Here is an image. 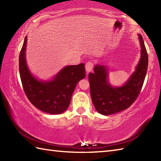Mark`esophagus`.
<instances>
[{
  "instance_id": "obj_1",
  "label": "esophagus",
  "mask_w": 161,
  "mask_h": 161,
  "mask_svg": "<svg viewBox=\"0 0 161 161\" xmlns=\"http://www.w3.org/2000/svg\"><path fill=\"white\" fill-rule=\"evenodd\" d=\"M85 68H86V70L88 72H91L93 68V63L92 61H88L86 64V66H85Z\"/></svg>"
}]
</instances>
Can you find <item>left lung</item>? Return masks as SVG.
Masks as SVG:
<instances>
[{"mask_svg": "<svg viewBox=\"0 0 161 161\" xmlns=\"http://www.w3.org/2000/svg\"><path fill=\"white\" fill-rule=\"evenodd\" d=\"M141 47V57L133 73L125 85L113 87L108 81L107 67L96 65L94 73L88 75L92 102L96 111L107 115L128 108L138 97L148 66V54L142 36L138 35Z\"/></svg>", "mask_w": 161, "mask_h": 161, "instance_id": "8db88e82", "label": "left lung"}]
</instances>
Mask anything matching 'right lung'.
<instances>
[{"instance_id":"right-lung-1","label":"right lung","mask_w":161,"mask_h":161,"mask_svg":"<svg viewBox=\"0 0 161 161\" xmlns=\"http://www.w3.org/2000/svg\"><path fill=\"white\" fill-rule=\"evenodd\" d=\"M27 36L19 54V73L24 92L30 102L39 110L50 114H60L68 108L79 81L86 76L84 64L64 67L53 80L39 81L27 66Z\"/></svg>"}]
</instances>
